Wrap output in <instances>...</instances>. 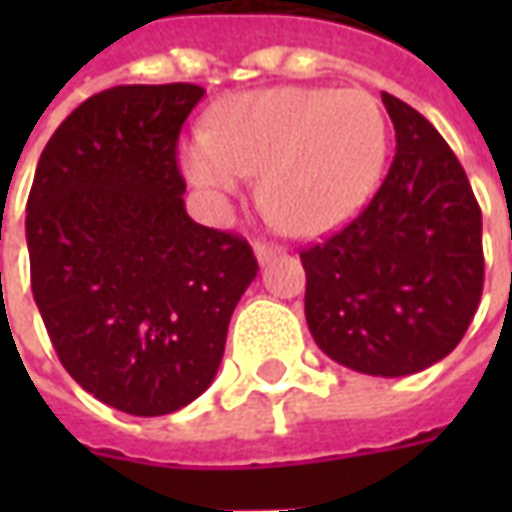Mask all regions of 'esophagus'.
I'll use <instances>...</instances> for the list:
<instances>
[{
  "label": "esophagus",
  "instance_id": "1",
  "mask_svg": "<svg viewBox=\"0 0 512 512\" xmlns=\"http://www.w3.org/2000/svg\"><path fill=\"white\" fill-rule=\"evenodd\" d=\"M277 255H282V249L274 244H263V241H255V257L257 263H268V260H274Z\"/></svg>",
  "mask_w": 512,
  "mask_h": 512
}]
</instances>
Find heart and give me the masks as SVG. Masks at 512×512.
I'll list each match as a JSON object with an SVG mask.
<instances>
[{
    "instance_id": "b5f03b06",
    "label": "heart",
    "mask_w": 512,
    "mask_h": 512,
    "mask_svg": "<svg viewBox=\"0 0 512 512\" xmlns=\"http://www.w3.org/2000/svg\"><path fill=\"white\" fill-rule=\"evenodd\" d=\"M386 153L389 123L370 93L271 87L216 106L208 131L180 145V167L211 200L263 172L260 197L274 219L296 235H323L365 205Z\"/></svg>"
}]
</instances>
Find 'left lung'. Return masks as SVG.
<instances>
[{
    "instance_id": "obj_1",
    "label": "left lung",
    "mask_w": 512,
    "mask_h": 512,
    "mask_svg": "<svg viewBox=\"0 0 512 512\" xmlns=\"http://www.w3.org/2000/svg\"><path fill=\"white\" fill-rule=\"evenodd\" d=\"M395 126L389 175L340 233L301 252L304 315L337 365L419 373L450 354L483 296V213L444 136L381 93Z\"/></svg>"
}]
</instances>
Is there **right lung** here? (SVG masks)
<instances>
[{
	"instance_id": "1",
	"label": "right lung",
	"mask_w": 512,
	"mask_h": 512,
	"mask_svg": "<svg viewBox=\"0 0 512 512\" xmlns=\"http://www.w3.org/2000/svg\"><path fill=\"white\" fill-rule=\"evenodd\" d=\"M197 84L87 98L40 153L27 200L32 296L76 384L134 417L189 406L257 277L241 235L186 213L178 134Z\"/></svg>"
}]
</instances>
